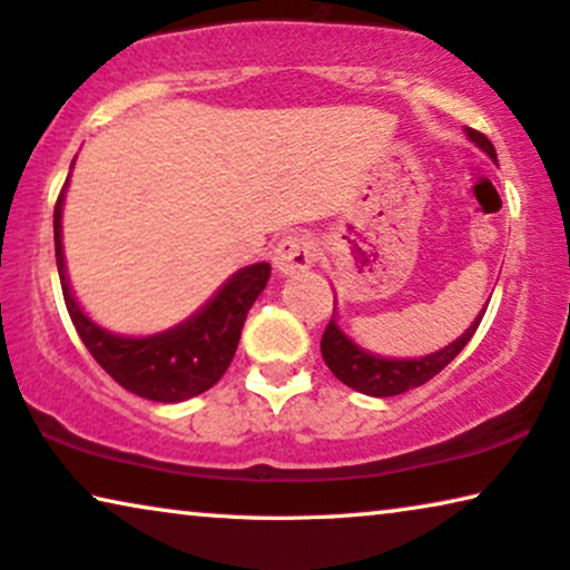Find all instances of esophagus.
<instances>
[{"label":"esophagus","mask_w":570,"mask_h":570,"mask_svg":"<svg viewBox=\"0 0 570 570\" xmlns=\"http://www.w3.org/2000/svg\"><path fill=\"white\" fill-rule=\"evenodd\" d=\"M317 255V245L315 239L307 235H288L284 239H278V245L274 247V268L278 276H296L309 271L312 263H315Z\"/></svg>","instance_id":"esophagus-1"}]
</instances>
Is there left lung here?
Returning <instances> with one entry per match:
<instances>
[{"label": "left lung", "mask_w": 570, "mask_h": 570, "mask_svg": "<svg viewBox=\"0 0 570 570\" xmlns=\"http://www.w3.org/2000/svg\"><path fill=\"white\" fill-rule=\"evenodd\" d=\"M464 134H468V139L475 144V147L483 149L495 163L493 144L488 141L483 134L475 131V128H464ZM483 315L485 307L475 320H472V325L460 335V338L452 341L444 348L434 351V354L419 358H390L372 354V351L358 346V343L338 325V309L333 307V317L325 327L323 341H320V351H323L327 368H331L343 384H348L351 390L364 392L368 397H392L400 395V392L421 387V384H426L431 376L442 372V368L468 346Z\"/></svg>", "instance_id": "left-lung-1"}]
</instances>
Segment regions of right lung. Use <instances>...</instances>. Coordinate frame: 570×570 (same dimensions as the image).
Returning <instances> with one entry per match:
<instances>
[{
  "label": "right lung",
  "mask_w": 570,
  "mask_h": 570,
  "mask_svg": "<svg viewBox=\"0 0 570 570\" xmlns=\"http://www.w3.org/2000/svg\"><path fill=\"white\" fill-rule=\"evenodd\" d=\"M67 188L69 178L63 183V190L53 208L56 266H59L61 292L71 323H75L79 338L95 362L106 368L121 387L139 397L155 400V403H183V400H190L214 387L232 364L247 312L268 284V263H253V266L239 268L202 309H196L188 320L167 327L163 333H110L87 315L69 286L61 243V214Z\"/></svg>",
  "instance_id": "right-lung-1"
}]
</instances>
